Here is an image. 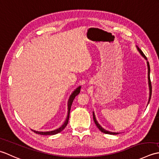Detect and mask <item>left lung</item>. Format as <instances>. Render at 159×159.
I'll list each match as a JSON object with an SVG mask.
<instances>
[{
    "instance_id": "left-lung-1",
    "label": "left lung",
    "mask_w": 159,
    "mask_h": 159,
    "mask_svg": "<svg viewBox=\"0 0 159 159\" xmlns=\"http://www.w3.org/2000/svg\"><path fill=\"white\" fill-rule=\"evenodd\" d=\"M136 47H137V50L139 51V52L140 53V54L141 55V56L143 57L144 58V59L147 61L148 70V85H149V90H150V95H149V99H148V105L149 102H150V99H151V95H152V85H151V81H150V64H149V62H148V61L147 57H145V55L143 54V53L142 52V51L140 49V48H139L138 47V46H136ZM93 120H94V121H95V124H96L97 127L98 128V129H99L100 131L102 132H103V133H105V134H119V132H110V131L106 130V129H105L104 128H103L102 127V126L100 125V124H99V123L98 122V121H97L96 117H95V112H94V111L93 112Z\"/></svg>"
}]
</instances>
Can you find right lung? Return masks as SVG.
<instances>
[{"label": "right lung", "instance_id": "add662e5", "mask_svg": "<svg viewBox=\"0 0 159 159\" xmlns=\"http://www.w3.org/2000/svg\"><path fill=\"white\" fill-rule=\"evenodd\" d=\"M80 89H81V86H78L76 89H75L71 93V95L69 97V99L68 100V103H67V106H68V113H67V116L66 118V120L64 121V124L61 125L60 128H58L54 130H51V131H47V132H40V131H35L34 130V129H31L32 131H34L35 133L38 134H41V135H54L56 134L57 133H59L61 131H62L63 129L65 128L66 126L67 125L68 123H69V115H70V108H71V105H72L74 99H75V97L78 95V94L80 93Z\"/></svg>", "mask_w": 159, "mask_h": 159}]
</instances>
